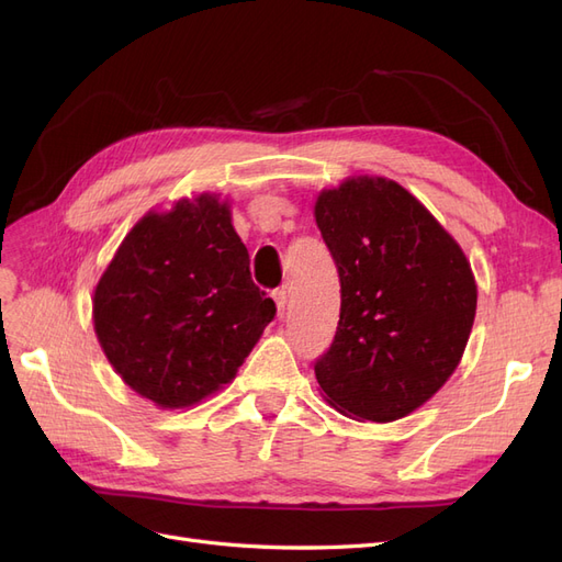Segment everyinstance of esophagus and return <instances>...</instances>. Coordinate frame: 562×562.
Instances as JSON below:
<instances>
[{
    "mask_svg": "<svg viewBox=\"0 0 562 562\" xmlns=\"http://www.w3.org/2000/svg\"><path fill=\"white\" fill-rule=\"evenodd\" d=\"M271 297H274V302H277L279 316H283V314H285V307H288V291H285V288H277V291L271 293Z\"/></svg>",
    "mask_w": 562,
    "mask_h": 562,
    "instance_id": "1",
    "label": "esophagus"
}]
</instances>
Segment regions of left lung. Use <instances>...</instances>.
<instances>
[{
    "mask_svg": "<svg viewBox=\"0 0 562 562\" xmlns=\"http://www.w3.org/2000/svg\"><path fill=\"white\" fill-rule=\"evenodd\" d=\"M339 274V321L314 372L339 413L391 422L427 403L462 359L475 316L471 265L401 184L351 178L316 201Z\"/></svg>",
    "mask_w": 562,
    "mask_h": 562,
    "instance_id": "8db88e82",
    "label": "left lung"
}]
</instances>
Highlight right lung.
<instances>
[{"mask_svg":"<svg viewBox=\"0 0 562 562\" xmlns=\"http://www.w3.org/2000/svg\"><path fill=\"white\" fill-rule=\"evenodd\" d=\"M274 316L227 203L211 194L145 215L93 297L108 361L161 407L192 405L227 384Z\"/></svg>","mask_w":562,"mask_h":562,"instance_id":"right-lung-1","label":"right lung"}]
</instances>
